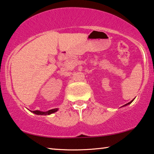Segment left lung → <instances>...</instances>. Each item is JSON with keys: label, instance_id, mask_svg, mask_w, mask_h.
Segmentation results:
<instances>
[{"label": "left lung", "instance_id": "left-lung-1", "mask_svg": "<svg viewBox=\"0 0 154 154\" xmlns=\"http://www.w3.org/2000/svg\"><path fill=\"white\" fill-rule=\"evenodd\" d=\"M134 99H135V98H134ZM134 100H131V102H128V103H127V104H126L125 105H124V106H127V105H128V104H131V102H133V101H134Z\"/></svg>", "mask_w": 154, "mask_h": 154}]
</instances>
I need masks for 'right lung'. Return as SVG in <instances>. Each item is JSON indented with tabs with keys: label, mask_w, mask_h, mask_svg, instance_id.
Segmentation results:
<instances>
[{
	"label": "right lung",
	"mask_w": 154,
	"mask_h": 154,
	"mask_svg": "<svg viewBox=\"0 0 154 154\" xmlns=\"http://www.w3.org/2000/svg\"><path fill=\"white\" fill-rule=\"evenodd\" d=\"M58 111V109H54L49 110L48 111H32V113H33L36 115H38V116H48L52 113H54L55 112Z\"/></svg>",
	"instance_id": "obj_1"
}]
</instances>
